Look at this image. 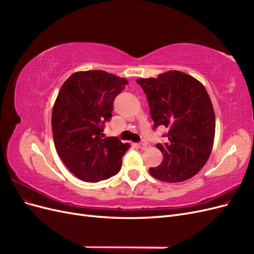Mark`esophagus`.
I'll use <instances>...</instances> for the list:
<instances>
[{
  "label": "esophagus",
  "instance_id": "esophagus-1",
  "mask_svg": "<svg viewBox=\"0 0 254 254\" xmlns=\"http://www.w3.org/2000/svg\"><path fill=\"white\" fill-rule=\"evenodd\" d=\"M147 147H148V145H147V143H146V142H142V143L139 144V148L142 149V150L147 149Z\"/></svg>",
  "mask_w": 254,
  "mask_h": 254
}]
</instances>
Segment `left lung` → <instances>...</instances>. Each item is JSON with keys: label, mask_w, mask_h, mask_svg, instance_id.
<instances>
[{"label": "left lung", "mask_w": 254, "mask_h": 254, "mask_svg": "<svg viewBox=\"0 0 254 254\" xmlns=\"http://www.w3.org/2000/svg\"><path fill=\"white\" fill-rule=\"evenodd\" d=\"M136 82L147 97L153 129H168V143L157 144L163 161L149 168L150 175L170 183L191 178L206 163L215 136V113L203 84L179 71Z\"/></svg>", "instance_id": "1"}]
</instances>
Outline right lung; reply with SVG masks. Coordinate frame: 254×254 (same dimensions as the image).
Listing matches in <instances>:
<instances>
[{
  "label": "right lung",
  "instance_id": "add662e5",
  "mask_svg": "<svg viewBox=\"0 0 254 254\" xmlns=\"http://www.w3.org/2000/svg\"><path fill=\"white\" fill-rule=\"evenodd\" d=\"M127 83L105 71H84L71 75L59 91L52 112L54 143L68 171L82 181H102L121 170L130 145L115 136L103 139V131L114 98Z\"/></svg>",
  "mask_w": 254,
  "mask_h": 254
}]
</instances>
